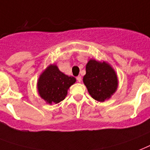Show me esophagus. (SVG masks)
Segmentation results:
<instances>
[{"label":"esophagus","instance_id":"34e87169","mask_svg":"<svg viewBox=\"0 0 150 150\" xmlns=\"http://www.w3.org/2000/svg\"><path fill=\"white\" fill-rule=\"evenodd\" d=\"M76 79H77V81L79 83H81V82H82V77H81L80 75H79V76L76 77Z\"/></svg>","mask_w":150,"mask_h":150}]
</instances>
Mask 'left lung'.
<instances>
[{
	"mask_svg": "<svg viewBox=\"0 0 150 150\" xmlns=\"http://www.w3.org/2000/svg\"><path fill=\"white\" fill-rule=\"evenodd\" d=\"M83 83L91 97L98 101L108 99L118 86L116 72L110 65L95 60H90L87 63Z\"/></svg>",
	"mask_w": 150,
	"mask_h": 150,
	"instance_id": "obj_1",
	"label": "left lung"
}]
</instances>
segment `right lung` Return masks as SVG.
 <instances>
[{"label":"right lung","mask_w":150,"mask_h":150,"mask_svg":"<svg viewBox=\"0 0 150 150\" xmlns=\"http://www.w3.org/2000/svg\"><path fill=\"white\" fill-rule=\"evenodd\" d=\"M75 83V78L64 75L56 65H50L38 79V93L49 104H57L64 99L68 88Z\"/></svg>","instance_id":"add662e5"}]
</instances>
